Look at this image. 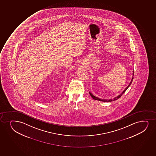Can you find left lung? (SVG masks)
Wrapping results in <instances>:
<instances>
[{"instance_id":"obj_1","label":"left lung","mask_w":156,"mask_h":156,"mask_svg":"<svg viewBox=\"0 0 156 156\" xmlns=\"http://www.w3.org/2000/svg\"><path fill=\"white\" fill-rule=\"evenodd\" d=\"M133 76H134V71L133 72V77L132 79L131 80V81L129 83V85L126 87V89L124 90L123 92H122V93L120 95H118L117 97H115L113 99H100L98 97H96L95 96H94L92 94L90 93V92H89V93H90V95L91 96V97L94 99H95V100H99V101H104V102H111V101H114V100H117V99H118L119 98H120V97H121V96H122L123 94L124 93H125V91L127 90V88L129 87V86L131 85V84H132V82L133 80Z\"/></svg>"}]
</instances>
